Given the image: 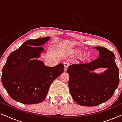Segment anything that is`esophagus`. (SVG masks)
Wrapping results in <instances>:
<instances>
[{
    "label": "esophagus",
    "mask_w": 122,
    "mask_h": 122,
    "mask_svg": "<svg viewBox=\"0 0 122 122\" xmlns=\"http://www.w3.org/2000/svg\"><path fill=\"white\" fill-rule=\"evenodd\" d=\"M69 66V63L68 62H65L64 63V71H66V69L68 67V66Z\"/></svg>",
    "instance_id": "1"
}]
</instances>
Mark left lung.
Here are the masks:
<instances>
[{"label": "left lung", "instance_id": "obj_1", "mask_svg": "<svg viewBox=\"0 0 122 122\" xmlns=\"http://www.w3.org/2000/svg\"><path fill=\"white\" fill-rule=\"evenodd\" d=\"M99 56L89 63L73 64L68 66V81L73 99L80 106L92 107L106 102L113 96L119 83V69L112 51L96 46ZM106 68L98 75L92 71Z\"/></svg>", "mask_w": 122, "mask_h": 122}]
</instances>
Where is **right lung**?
Instances as JSON below:
<instances>
[{
    "label": "right lung",
    "instance_id": "right-lung-1",
    "mask_svg": "<svg viewBox=\"0 0 122 122\" xmlns=\"http://www.w3.org/2000/svg\"><path fill=\"white\" fill-rule=\"evenodd\" d=\"M50 37L30 39L10 53L3 66L1 82L11 98L26 104H37L46 98L53 81L64 71L61 63L50 67L36 59Z\"/></svg>",
    "mask_w": 122,
    "mask_h": 122
}]
</instances>
